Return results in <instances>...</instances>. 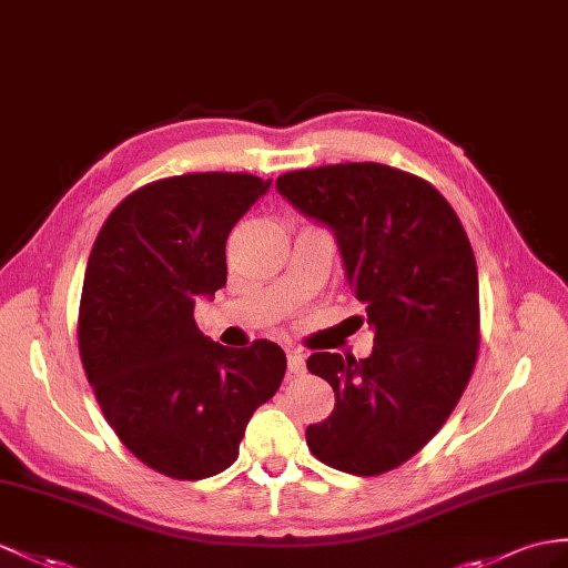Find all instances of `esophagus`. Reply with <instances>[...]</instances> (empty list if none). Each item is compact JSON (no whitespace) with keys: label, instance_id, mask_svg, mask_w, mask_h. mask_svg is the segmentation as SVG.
Returning <instances> with one entry per match:
<instances>
[{"label":"esophagus","instance_id":"34e87169","mask_svg":"<svg viewBox=\"0 0 568 568\" xmlns=\"http://www.w3.org/2000/svg\"><path fill=\"white\" fill-rule=\"evenodd\" d=\"M286 364H288V371H292L294 376H298V373L306 371V356H303L296 349H288L286 352Z\"/></svg>","mask_w":568,"mask_h":568}]
</instances>
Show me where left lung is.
Instances as JSON below:
<instances>
[{"instance_id":"1","label":"left lung","mask_w":568,"mask_h":568,"mask_svg":"<svg viewBox=\"0 0 568 568\" xmlns=\"http://www.w3.org/2000/svg\"><path fill=\"white\" fill-rule=\"evenodd\" d=\"M301 214L337 239L373 354L315 352L308 371L335 409L306 428L317 460L373 477L417 455L458 405L479 347V282L458 214L426 180L383 163H337L276 178Z\"/></svg>"}]
</instances>
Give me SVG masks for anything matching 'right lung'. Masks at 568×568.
Returning <instances> with one entry per match:
<instances>
[{
	"label": "right lung",
	"instance_id": "obj_1",
	"mask_svg": "<svg viewBox=\"0 0 568 568\" xmlns=\"http://www.w3.org/2000/svg\"><path fill=\"white\" fill-rule=\"evenodd\" d=\"M267 190L251 173L156 180L110 212L89 255L81 364L124 448L165 477L224 473L282 385L280 344L221 347L195 323L197 298L226 286L231 229Z\"/></svg>",
	"mask_w": 568,
	"mask_h": 568
}]
</instances>
